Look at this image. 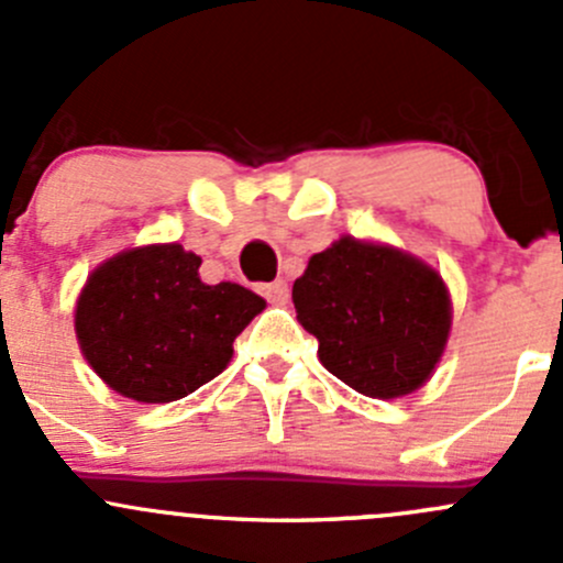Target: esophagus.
<instances>
[{
  "label": "esophagus",
  "instance_id": "esophagus-1",
  "mask_svg": "<svg viewBox=\"0 0 563 563\" xmlns=\"http://www.w3.org/2000/svg\"><path fill=\"white\" fill-rule=\"evenodd\" d=\"M261 294H264L272 305H286L288 297H291V288H288V283L283 280V277H277L275 283H266V286H261Z\"/></svg>",
  "mask_w": 563,
  "mask_h": 563
}]
</instances>
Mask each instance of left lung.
I'll list each match as a JSON object with an SVG mask.
<instances>
[{"instance_id": "8db88e82", "label": "left lung", "mask_w": 563, "mask_h": 563, "mask_svg": "<svg viewBox=\"0 0 563 563\" xmlns=\"http://www.w3.org/2000/svg\"><path fill=\"white\" fill-rule=\"evenodd\" d=\"M294 308L318 360L360 395L395 400L433 376L452 329L444 277L384 242L340 236L310 255Z\"/></svg>"}]
</instances>
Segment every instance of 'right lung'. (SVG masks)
Wrapping results in <instances>:
<instances>
[{
    "mask_svg": "<svg viewBox=\"0 0 563 563\" xmlns=\"http://www.w3.org/2000/svg\"><path fill=\"white\" fill-rule=\"evenodd\" d=\"M198 266L201 255L161 242L122 250L87 277L76 338L108 389L172 402L225 371L236 334L266 302L240 283L207 286Z\"/></svg>",
    "mask_w": 563,
    "mask_h": 563,
    "instance_id": "1",
    "label": "right lung"
}]
</instances>
